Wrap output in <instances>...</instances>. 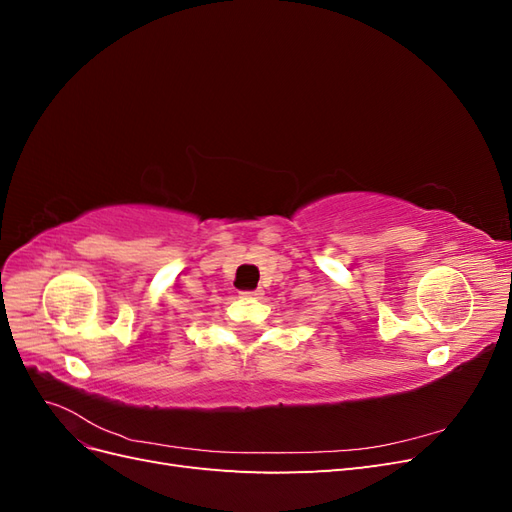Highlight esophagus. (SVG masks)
Listing matches in <instances>:
<instances>
[{"mask_svg":"<svg viewBox=\"0 0 512 512\" xmlns=\"http://www.w3.org/2000/svg\"><path fill=\"white\" fill-rule=\"evenodd\" d=\"M241 297H245V299H260L262 297V290L260 288H256V290H243Z\"/></svg>","mask_w":512,"mask_h":512,"instance_id":"1","label":"esophagus"}]
</instances>
